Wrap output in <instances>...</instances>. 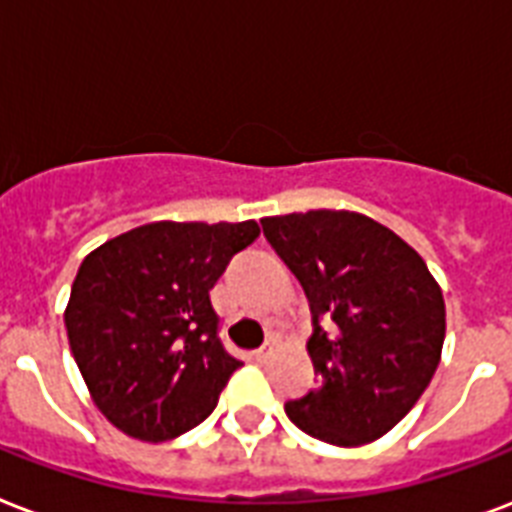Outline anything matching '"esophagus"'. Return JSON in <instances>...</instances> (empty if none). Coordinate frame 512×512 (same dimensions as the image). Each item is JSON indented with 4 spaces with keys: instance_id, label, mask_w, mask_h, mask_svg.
<instances>
[{
    "instance_id": "esophagus-1",
    "label": "esophagus",
    "mask_w": 512,
    "mask_h": 512,
    "mask_svg": "<svg viewBox=\"0 0 512 512\" xmlns=\"http://www.w3.org/2000/svg\"><path fill=\"white\" fill-rule=\"evenodd\" d=\"M272 350H275V347H272V342H267V344H264V347H259V350L253 352V358L259 360V363H264V360H269Z\"/></svg>"
}]
</instances>
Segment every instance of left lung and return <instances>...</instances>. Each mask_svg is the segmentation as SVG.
<instances>
[{"label": "left lung", "instance_id": "left-lung-1", "mask_svg": "<svg viewBox=\"0 0 512 512\" xmlns=\"http://www.w3.org/2000/svg\"><path fill=\"white\" fill-rule=\"evenodd\" d=\"M277 256L310 299L318 390L288 400L293 425L318 441H376L433 379L446 304L430 269L392 229L350 211L261 219Z\"/></svg>", "mask_w": 512, "mask_h": 512}]
</instances>
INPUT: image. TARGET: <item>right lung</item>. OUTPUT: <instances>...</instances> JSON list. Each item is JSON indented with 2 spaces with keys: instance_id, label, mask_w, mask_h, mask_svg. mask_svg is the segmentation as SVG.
I'll return each instance as SVG.
<instances>
[{
  "instance_id": "add662e5",
  "label": "right lung",
  "mask_w": 512,
  "mask_h": 512,
  "mask_svg": "<svg viewBox=\"0 0 512 512\" xmlns=\"http://www.w3.org/2000/svg\"><path fill=\"white\" fill-rule=\"evenodd\" d=\"M256 237V221H154L79 264L66 334L95 406L117 430L160 443L211 417L243 366L221 342L211 288Z\"/></svg>"
}]
</instances>
